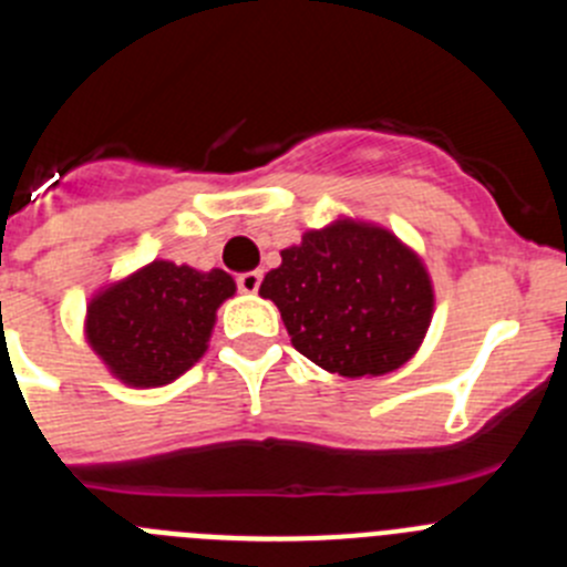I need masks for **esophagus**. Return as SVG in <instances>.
<instances>
[{"label":"esophagus","instance_id":"1","mask_svg":"<svg viewBox=\"0 0 567 567\" xmlns=\"http://www.w3.org/2000/svg\"><path fill=\"white\" fill-rule=\"evenodd\" d=\"M260 280H264V272H260V269H249V272H240L238 278H235V284H238L240 292L252 295V292H258Z\"/></svg>","mask_w":567,"mask_h":567}]
</instances>
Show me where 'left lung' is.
Here are the masks:
<instances>
[{
  "label": "left lung",
  "mask_w": 567,
  "mask_h": 567,
  "mask_svg": "<svg viewBox=\"0 0 567 567\" xmlns=\"http://www.w3.org/2000/svg\"><path fill=\"white\" fill-rule=\"evenodd\" d=\"M260 298L280 309L303 358L343 378H380L409 363L434 315L423 258L392 229L346 215L280 249Z\"/></svg>",
  "instance_id": "obj_1"
}]
</instances>
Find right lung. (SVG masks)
Masks as SVG:
<instances>
[{"instance_id":"obj_1","label":"right lung","mask_w":567,"mask_h":567,"mask_svg":"<svg viewBox=\"0 0 567 567\" xmlns=\"http://www.w3.org/2000/svg\"><path fill=\"white\" fill-rule=\"evenodd\" d=\"M235 295L224 269H193L155 258L99 289L84 315V338L115 380L155 389L204 358L215 312Z\"/></svg>"}]
</instances>
